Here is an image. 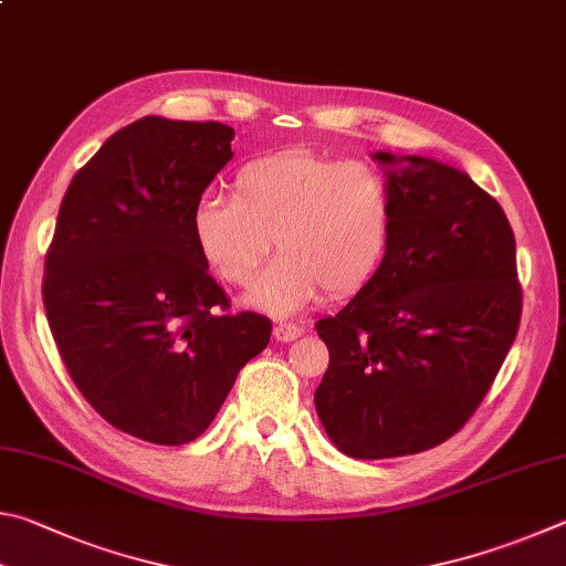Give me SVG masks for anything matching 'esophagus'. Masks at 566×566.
I'll use <instances>...</instances> for the list:
<instances>
[{"label": "esophagus", "instance_id": "esophagus-1", "mask_svg": "<svg viewBox=\"0 0 566 566\" xmlns=\"http://www.w3.org/2000/svg\"><path fill=\"white\" fill-rule=\"evenodd\" d=\"M301 333L303 331L298 328V325H293V323H275L273 325V338L281 340V343H291V340L298 338Z\"/></svg>", "mask_w": 566, "mask_h": 566}]
</instances>
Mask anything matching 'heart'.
Masks as SVG:
<instances>
[{"label": "heart", "mask_w": 566, "mask_h": 566, "mask_svg": "<svg viewBox=\"0 0 566 566\" xmlns=\"http://www.w3.org/2000/svg\"><path fill=\"white\" fill-rule=\"evenodd\" d=\"M392 231V193L378 168L313 151L251 158L231 196H206L191 235L206 265L243 289L261 271L273 238L281 255L245 295L258 311L289 315L323 291L358 293L378 273Z\"/></svg>", "instance_id": "obj_1"}]
</instances>
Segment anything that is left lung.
I'll use <instances>...</instances> for the list:
<instances>
[{
  "label": "left lung",
  "instance_id": "left-lung-1",
  "mask_svg": "<svg viewBox=\"0 0 566 566\" xmlns=\"http://www.w3.org/2000/svg\"><path fill=\"white\" fill-rule=\"evenodd\" d=\"M392 193L388 253L315 323L331 365L315 410L348 458L430 450L472 418L522 315L514 233L472 178L430 156L370 154Z\"/></svg>",
  "mask_w": 566,
  "mask_h": 566
}]
</instances>
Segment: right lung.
I'll list each match as a JSON object with an SVG mask.
<instances>
[{
    "instance_id": "obj_1",
    "label": "right lung",
    "mask_w": 566,
    "mask_h": 566,
    "mask_svg": "<svg viewBox=\"0 0 566 566\" xmlns=\"http://www.w3.org/2000/svg\"><path fill=\"white\" fill-rule=\"evenodd\" d=\"M233 128L144 116L72 178L44 263L59 355L88 405L154 444L196 440L271 321L226 313L191 235L206 186L231 161Z\"/></svg>"
}]
</instances>
